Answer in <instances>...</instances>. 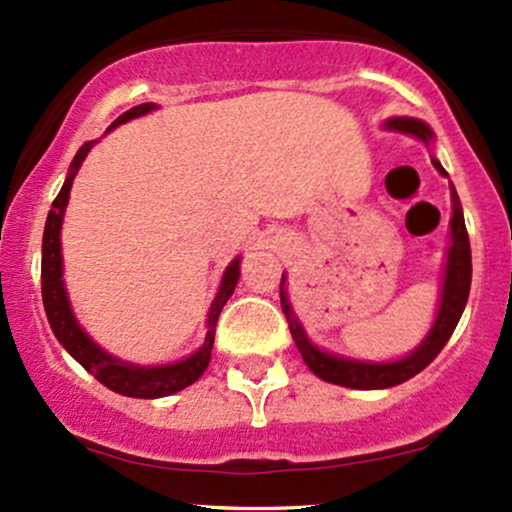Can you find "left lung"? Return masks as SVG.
Segmentation results:
<instances>
[{
	"label": "left lung",
	"instance_id": "left-lung-1",
	"mask_svg": "<svg viewBox=\"0 0 512 512\" xmlns=\"http://www.w3.org/2000/svg\"><path fill=\"white\" fill-rule=\"evenodd\" d=\"M387 129H395V132L411 134V137L421 139V142H431L433 132L426 122L416 120V117H390L385 122ZM433 166L438 168V173H445V168L433 158ZM286 276H281L279 284V296H281V310H284L286 322H289V330L293 342H296L298 351H301L305 366H308L317 378L327 380L332 385L351 387V390H383V387H395L404 380L414 378L416 373H421L428 363L436 358L443 346L448 344V339L455 332L457 322H460L464 305L469 298V286H472V248H469V236L467 226H464L462 216V204L457 197L455 187H452V219H450V248H448V264H445V281L443 291H440V308L438 317L433 322L428 337L416 346L414 351L402 361L392 363H368V361H354V358H342L332 356L320 351L313 342L308 339V334L303 332L301 322L293 315L289 298H286L284 289Z\"/></svg>",
	"mask_w": 512,
	"mask_h": 512
}]
</instances>
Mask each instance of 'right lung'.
<instances>
[{"mask_svg":"<svg viewBox=\"0 0 512 512\" xmlns=\"http://www.w3.org/2000/svg\"><path fill=\"white\" fill-rule=\"evenodd\" d=\"M154 108H156L154 103L137 105V108L127 110V113L117 117L113 127L122 125V122L134 120V117L151 113ZM93 144L96 142L84 144L79 149V154L74 156L67 180H64L60 195H57L55 202H52L48 221H45L43 267H40L45 315H48L52 332H55V337L60 339V344L88 370V373L93 375V378L98 380V383H103L105 387H110V390L120 392V395L125 397H139V399L168 397L173 395V392L185 390L187 385H192L195 380L202 378V373L207 370L211 361V346H214L216 322H219L223 305H226L228 298H231V293L236 291L238 276H240V260H233L228 264L226 272H223L219 293H216L214 303H211L209 308L207 337H204V344L199 346L195 354L187 356L185 361L168 363V366H134V363L120 361V358L110 356L108 351H103L96 342H91V337H88V334L79 327V322H76L72 305H69V298H67V289H64L60 231H62L64 209H67V202H69V190H72V180Z\"/></svg>","mask_w":512,"mask_h":512,"instance_id":"right-lung-1","label":"right lung"}]
</instances>
